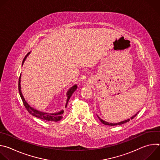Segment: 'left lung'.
Instances as JSON below:
<instances>
[{"label": "left lung", "instance_id": "left-lung-1", "mask_svg": "<svg viewBox=\"0 0 160 160\" xmlns=\"http://www.w3.org/2000/svg\"><path fill=\"white\" fill-rule=\"evenodd\" d=\"M138 113H139V112H137L135 115H133L132 117H131V118H130V119H131V120H132L133 118H135V117L137 116V115H138ZM97 116H98V115H97ZM98 118L99 119V120L101 122V123H103L104 125H110V126H115V125H122V124H123V123H127V122H129V121H130V119H127V120H124V121L120 122H119V123H109V122H107L104 121L103 120H102L101 118H100L98 116Z\"/></svg>", "mask_w": 160, "mask_h": 160}]
</instances>
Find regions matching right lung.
<instances>
[{
	"mask_svg": "<svg viewBox=\"0 0 160 160\" xmlns=\"http://www.w3.org/2000/svg\"><path fill=\"white\" fill-rule=\"evenodd\" d=\"M30 53H28L23 59V61H22V64L25 62L27 57L28 56V55ZM21 75L19 78V82H18V89H19V95L21 96V98L22 99V102H23V104L25 106V107L26 108V109H27V111L29 112V113H30L32 115H33L35 117H37L38 118L43 120H46V121H49V122H58L59 120H61L62 118V114L64 112L63 110H61V111H59L58 112H55V113H47V112H44L42 111H38L34 108H33L32 107H31L28 103L27 102L25 101L24 97L22 96V94L21 93ZM77 88V85H74L73 87H72L69 90H68V92L66 93V96H67V100H66V104L65 106V108H66L68 101H69L70 98H71L72 95L73 94V93L76 90V89Z\"/></svg>",
	"mask_w": 160,
	"mask_h": 160,
	"instance_id": "right-lung-1",
	"label": "right lung"
}]
</instances>
